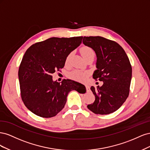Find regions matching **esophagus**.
Returning <instances> with one entry per match:
<instances>
[{
  "label": "esophagus",
  "mask_w": 150,
  "mask_h": 150,
  "mask_svg": "<svg viewBox=\"0 0 150 150\" xmlns=\"http://www.w3.org/2000/svg\"><path fill=\"white\" fill-rule=\"evenodd\" d=\"M86 91H90V86L89 85H86Z\"/></svg>",
  "instance_id": "esophagus-1"
}]
</instances>
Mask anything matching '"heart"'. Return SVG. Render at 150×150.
Wrapping results in <instances>:
<instances>
[{
    "label": "heart",
    "mask_w": 150,
    "mask_h": 150,
    "mask_svg": "<svg viewBox=\"0 0 150 150\" xmlns=\"http://www.w3.org/2000/svg\"><path fill=\"white\" fill-rule=\"evenodd\" d=\"M80 52L81 55L84 59L88 58L90 56H95V52L94 50L90 47L88 46H83L81 48ZM71 54H69L66 57V64H67L69 62ZM89 73L88 72L82 71L80 70H73L72 71L68 73V77L71 79H73L77 81H80V82H84L88 78Z\"/></svg>",
    "instance_id": "b5f03b06"
}]
</instances>
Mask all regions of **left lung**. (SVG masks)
<instances>
[{"label":"left lung","mask_w":150,"mask_h":150,"mask_svg":"<svg viewBox=\"0 0 150 150\" xmlns=\"http://www.w3.org/2000/svg\"><path fill=\"white\" fill-rule=\"evenodd\" d=\"M83 38V44L91 47L97 56V69L93 78L103 82L101 87L91 88L95 101L88 108L97 115L110 114L118 110L128 97L132 76L129 58L115 41L100 36Z\"/></svg>","instance_id":"obj_1"}]
</instances>
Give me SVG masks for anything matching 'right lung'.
Listing matches in <instances>:
<instances>
[{"instance_id": "add662e5", "label": "right lung", "mask_w": 150, "mask_h": 150, "mask_svg": "<svg viewBox=\"0 0 150 150\" xmlns=\"http://www.w3.org/2000/svg\"><path fill=\"white\" fill-rule=\"evenodd\" d=\"M83 37L51 38L26 51L19 69L22 100L29 110L42 117L57 115L72 90L81 93L84 86L70 79L53 81L52 74L64 67L67 56L82 42Z\"/></svg>"}]
</instances>
